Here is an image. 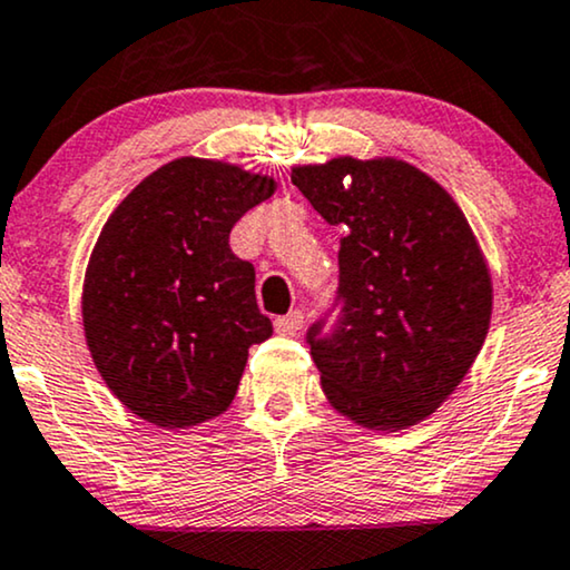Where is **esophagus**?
I'll use <instances>...</instances> for the list:
<instances>
[{
    "mask_svg": "<svg viewBox=\"0 0 570 570\" xmlns=\"http://www.w3.org/2000/svg\"><path fill=\"white\" fill-rule=\"evenodd\" d=\"M302 323H305V315H302L299 309H292V313L278 315V318L273 321V326H276L281 336H294L302 328Z\"/></svg>",
    "mask_w": 570,
    "mask_h": 570,
    "instance_id": "obj_1",
    "label": "esophagus"
}]
</instances>
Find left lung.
Instances as JSON below:
<instances>
[{"mask_svg": "<svg viewBox=\"0 0 570 570\" xmlns=\"http://www.w3.org/2000/svg\"><path fill=\"white\" fill-rule=\"evenodd\" d=\"M292 184L338 242L331 334L307 331L331 407L357 426L400 431L455 392L484 347L492 276L458 202L394 157H334L292 168Z\"/></svg>", "mask_w": 570, "mask_h": 570, "instance_id": "obj_1", "label": "left lung"}]
</instances>
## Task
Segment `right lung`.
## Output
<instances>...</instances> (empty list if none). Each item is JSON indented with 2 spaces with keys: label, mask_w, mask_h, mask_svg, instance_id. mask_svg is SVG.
Wrapping results in <instances>:
<instances>
[{
  "label": "right lung",
  "mask_w": 570,
  "mask_h": 570,
  "mask_svg": "<svg viewBox=\"0 0 570 570\" xmlns=\"http://www.w3.org/2000/svg\"><path fill=\"white\" fill-rule=\"evenodd\" d=\"M273 191L271 176L178 157L107 218L83 278V334L99 376L147 423L218 417L249 347L273 334L255 268L228 247L234 223Z\"/></svg>",
  "instance_id": "right-lung-1"
}]
</instances>
